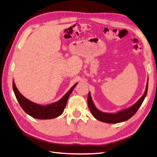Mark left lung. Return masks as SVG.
<instances>
[{"label": "left lung", "instance_id": "left-lung-1", "mask_svg": "<svg viewBox=\"0 0 157 157\" xmlns=\"http://www.w3.org/2000/svg\"><path fill=\"white\" fill-rule=\"evenodd\" d=\"M148 81H147L146 88L144 94L140 98V100L131 107L126 108V109L124 110L117 112L116 113H106L99 110L98 108L95 106V105L91 99L90 92H89L87 103L89 110H90L93 116H94L96 119L101 121V122L107 123H119L123 122V121H125L128 119H129L131 117H132L133 115L136 113V112L139 109L140 107L141 106L142 102L144 100V99L146 96L147 91H148Z\"/></svg>", "mask_w": 157, "mask_h": 157}]
</instances>
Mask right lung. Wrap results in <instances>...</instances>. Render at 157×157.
<instances>
[{
	"label": "right lung",
	"instance_id": "right-lung-1",
	"mask_svg": "<svg viewBox=\"0 0 157 157\" xmlns=\"http://www.w3.org/2000/svg\"><path fill=\"white\" fill-rule=\"evenodd\" d=\"M76 85L77 83L73 85L71 89L59 101L47 105L36 104L25 98L18 91L14 81H13V89L20 106L28 114L34 119H51L57 117L63 113L70 95Z\"/></svg>",
	"mask_w": 157,
	"mask_h": 157
}]
</instances>
